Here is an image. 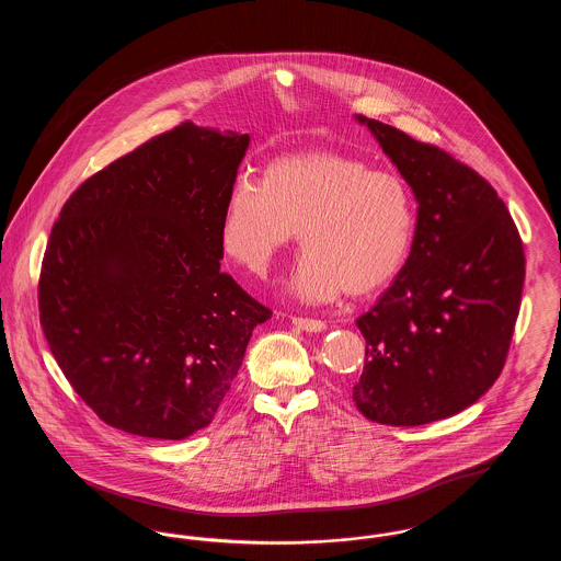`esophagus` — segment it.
<instances>
[{
  "label": "esophagus",
  "instance_id": "obj_1",
  "mask_svg": "<svg viewBox=\"0 0 561 561\" xmlns=\"http://www.w3.org/2000/svg\"><path fill=\"white\" fill-rule=\"evenodd\" d=\"M293 323L298 330L305 332H321L325 330V323L321 320H309V318H293Z\"/></svg>",
  "mask_w": 561,
  "mask_h": 561
}]
</instances>
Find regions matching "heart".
<instances>
[{
  "instance_id": "1",
  "label": "heart",
  "mask_w": 561,
  "mask_h": 561,
  "mask_svg": "<svg viewBox=\"0 0 561 561\" xmlns=\"http://www.w3.org/2000/svg\"><path fill=\"white\" fill-rule=\"evenodd\" d=\"M298 231L305 252L293 290L305 302L364 296L405 265L416 236V206L405 181L341 153H296L268 161L259 179L229 191L225 252L265 275Z\"/></svg>"
}]
</instances>
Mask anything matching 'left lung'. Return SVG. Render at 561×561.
<instances>
[{
	"label": "left lung",
	"instance_id": "1",
	"mask_svg": "<svg viewBox=\"0 0 561 561\" xmlns=\"http://www.w3.org/2000/svg\"><path fill=\"white\" fill-rule=\"evenodd\" d=\"M416 202V236L387 293L357 320L366 366L357 410L416 427L462 412L507 359L526 275L507 206L476 170L382 122L355 115Z\"/></svg>",
	"mask_w": 561,
	"mask_h": 561
}]
</instances>
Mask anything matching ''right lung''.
<instances>
[{"label":"right lung","instance_id":"add662e5","mask_svg":"<svg viewBox=\"0 0 561 561\" xmlns=\"http://www.w3.org/2000/svg\"><path fill=\"white\" fill-rule=\"evenodd\" d=\"M248 134L191 122L108 163L54 222L39 321L101 421L153 439L213 423L271 311L220 271V225Z\"/></svg>","mask_w":561,"mask_h":561}]
</instances>
